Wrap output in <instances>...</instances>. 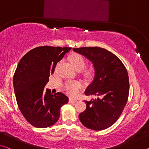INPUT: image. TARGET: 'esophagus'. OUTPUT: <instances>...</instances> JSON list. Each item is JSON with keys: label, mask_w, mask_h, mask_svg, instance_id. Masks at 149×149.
Returning a JSON list of instances; mask_svg holds the SVG:
<instances>
[{"label": "esophagus", "mask_w": 149, "mask_h": 149, "mask_svg": "<svg viewBox=\"0 0 149 149\" xmlns=\"http://www.w3.org/2000/svg\"><path fill=\"white\" fill-rule=\"evenodd\" d=\"M77 100L74 99H72V98H70V99H69V102H77Z\"/></svg>", "instance_id": "1"}]
</instances>
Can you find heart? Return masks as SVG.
Returning a JSON list of instances; mask_svg holds the SVG:
<instances>
[{
  "instance_id": "obj_1",
  "label": "heart",
  "mask_w": 149,
  "mask_h": 149,
  "mask_svg": "<svg viewBox=\"0 0 149 149\" xmlns=\"http://www.w3.org/2000/svg\"><path fill=\"white\" fill-rule=\"evenodd\" d=\"M70 60L75 70H84L85 66V60L81 55L74 54L70 56ZM64 87L68 94L71 96H75L79 93V89L81 87V84L77 81H73L65 83Z\"/></svg>"
}]
</instances>
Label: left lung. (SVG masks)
Returning <instances> with one entry per match:
<instances>
[{
  "label": "left lung",
  "instance_id": "1",
  "mask_svg": "<svg viewBox=\"0 0 149 149\" xmlns=\"http://www.w3.org/2000/svg\"><path fill=\"white\" fill-rule=\"evenodd\" d=\"M93 63L95 76L85 94L97 98L85 100L86 110L80 113L79 120L89 129L100 131L116 122L127 103L129 77L125 65L112 52L102 48H74Z\"/></svg>",
  "mask_w": 149,
  "mask_h": 149
}]
</instances>
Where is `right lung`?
I'll use <instances>...</instances> for the list:
<instances>
[{
    "label": "right lung",
    "instance_id": "add662e5",
    "mask_svg": "<svg viewBox=\"0 0 149 149\" xmlns=\"http://www.w3.org/2000/svg\"><path fill=\"white\" fill-rule=\"evenodd\" d=\"M72 48L42 46L26 53L17 64L13 77L14 89L20 112L30 124L50 127L60 117V108L68 97L58 92L52 94L45 86L58 62Z\"/></svg>",
    "mask_w": 149,
    "mask_h": 149
}]
</instances>
